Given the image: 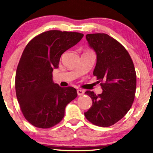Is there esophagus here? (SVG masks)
Segmentation results:
<instances>
[{
  "mask_svg": "<svg viewBox=\"0 0 153 153\" xmlns=\"http://www.w3.org/2000/svg\"><path fill=\"white\" fill-rule=\"evenodd\" d=\"M84 93H85V91L82 90H77V94H78V96H82V95H84Z\"/></svg>",
  "mask_w": 153,
  "mask_h": 153,
  "instance_id": "1",
  "label": "esophagus"
}]
</instances>
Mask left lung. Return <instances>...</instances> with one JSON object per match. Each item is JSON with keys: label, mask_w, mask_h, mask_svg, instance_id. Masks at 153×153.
<instances>
[{"label": "left lung", "mask_w": 153, "mask_h": 153, "mask_svg": "<svg viewBox=\"0 0 153 153\" xmlns=\"http://www.w3.org/2000/svg\"><path fill=\"white\" fill-rule=\"evenodd\" d=\"M86 39L96 54L93 75L103 82V92L98 96L90 90L85 92L93 105L85 116L96 126L109 127L122 119L132 106L136 88L135 68L128 51L107 34H87Z\"/></svg>", "instance_id": "1"}]
</instances>
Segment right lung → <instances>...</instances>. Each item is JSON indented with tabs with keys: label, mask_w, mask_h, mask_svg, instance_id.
Listing matches in <instances>:
<instances>
[{
	"label": "right lung",
	"mask_w": 153,
	"mask_h": 153,
	"mask_svg": "<svg viewBox=\"0 0 153 153\" xmlns=\"http://www.w3.org/2000/svg\"><path fill=\"white\" fill-rule=\"evenodd\" d=\"M83 36L79 33L49 30L25 48L16 72V95L24 117L35 127L49 128L60 123L65 106L76 98L74 88L54 82L52 71L58 68L62 54Z\"/></svg>",
	"instance_id": "right-lung-1"
}]
</instances>
